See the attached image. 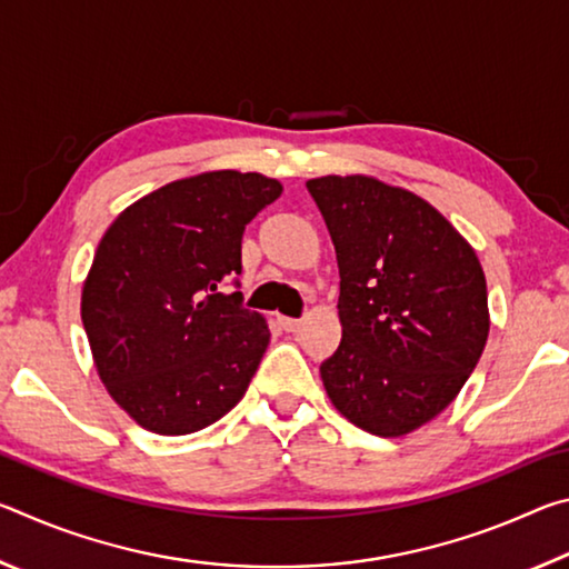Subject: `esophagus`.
<instances>
[{
    "instance_id": "obj_1",
    "label": "esophagus",
    "mask_w": 569,
    "mask_h": 569,
    "mask_svg": "<svg viewBox=\"0 0 569 569\" xmlns=\"http://www.w3.org/2000/svg\"><path fill=\"white\" fill-rule=\"evenodd\" d=\"M281 326L286 331H291V333H296V331H301V326H303V321L301 319H281Z\"/></svg>"
}]
</instances>
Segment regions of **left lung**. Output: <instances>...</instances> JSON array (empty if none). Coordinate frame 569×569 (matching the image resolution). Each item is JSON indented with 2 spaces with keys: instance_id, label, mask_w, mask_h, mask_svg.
<instances>
[{
  "instance_id": "left-lung-1",
  "label": "left lung",
  "mask_w": 569,
  "mask_h": 569,
  "mask_svg": "<svg viewBox=\"0 0 569 569\" xmlns=\"http://www.w3.org/2000/svg\"><path fill=\"white\" fill-rule=\"evenodd\" d=\"M306 188L341 276V343L321 363L323 389L369 435H409L457 399L485 351L479 258L411 190L371 176H323Z\"/></svg>"
}]
</instances>
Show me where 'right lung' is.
<instances>
[{
    "mask_svg": "<svg viewBox=\"0 0 569 569\" xmlns=\"http://www.w3.org/2000/svg\"><path fill=\"white\" fill-rule=\"evenodd\" d=\"M261 172L168 182L104 230L82 286V323L110 397L162 437L210 427L243 399L268 323L220 293L240 273L246 226L281 196Z\"/></svg>",
    "mask_w": 569,
    "mask_h": 569,
    "instance_id": "1",
    "label": "right lung"
}]
</instances>
